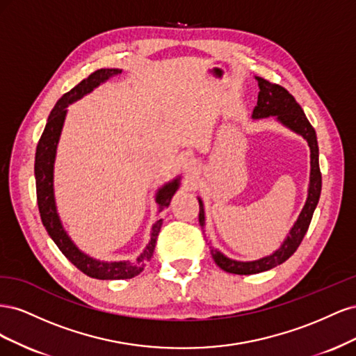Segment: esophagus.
Instances as JSON below:
<instances>
[{"label": "esophagus", "instance_id": "esophagus-1", "mask_svg": "<svg viewBox=\"0 0 356 356\" xmlns=\"http://www.w3.org/2000/svg\"><path fill=\"white\" fill-rule=\"evenodd\" d=\"M193 166H195V160H193L191 157L188 159H184V161H182V168H184V169H193Z\"/></svg>", "mask_w": 356, "mask_h": 356}]
</instances>
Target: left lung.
Returning <instances> with one entry per match:
<instances>
[{
    "mask_svg": "<svg viewBox=\"0 0 356 356\" xmlns=\"http://www.w3.org/2000/svg\"><path fill=\"white\" fill-rule=\"evenodd\" d=\"M255 79L258 81L260 92H258V101L252 111V118H266V117L273 115L279 123H282L285 127L291 129V131L301 135L306 139L310 148V181H309L307 199L303 209H301L297 221L294 222L293 229L289 230V234L282 242L281 248L276 250L273 254L263 257L260 260H255V261H236L221 254L218 250H215L213 246H209L211 255L213 258V261L217 263V266L221 267L224 272L234 273V275H254V273L266 272L286 261L288 258L297 251V248L300 246L301 241L305 238V234L309 229V224L312 221V217H314L316 204L319 202L321 187H322L316 134H315V129L309 123L305 111L301 110V106L297 104L294 96L291 95L286 89H284L282 86L270 83L261 77H255ZM199 208H200L199 222L203 230L204 209H203L202 199H199ZM204 238H207V236H204Z\"/></svg>",
    "mask_w": 356,
    "mask_h": 356,
    "instance_id": "8db88e82",
    "label": "left lung"
}]
</instances>
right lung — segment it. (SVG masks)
Listing matches in <instances>:
<instances>
[{"instance_id": "obj_1", "label": "right lung", "mask_w": 356, "mask_h": 356, "mask_svg": "<svg viewBox=\"0 0 356 356\" xmlns=\"http://www.w3.org/2000/svg\"><path fill=\"white\" fill-rule=\"evenodd\" d=\"M122 74V70L117 68H102L92 72L88 79L81 80L75 88L67 92L62 98L56 102L55 108L51 110L47 124L44 127L35 153V186H37V202L40 209V217L44 225L50 238L58 245L62 254L65 255L68 260L81 270L84 275H88L95 279H102V281H115V279H131L144 270L147 263L152 260L157 236L160 233L161 224L163 220H157L152 229V239L143 254L139 255L134 263L131 261H99L95 258L86 255L81 252L75 243L71 241L68 233L63 229L60 218L56 211V202H55V191H53V168H55V157H56V148L60 138V132L65 122L67 115V106L75 101L81 99L84 95L90 93L95 88L106 81L108 79L115 77V75ZM179 187V178L168 182L163 187L157 191L156 202L159 204L160 211L169 207L170 199L174 193ZM159 211V212H160Z\"/></svg>"}]
</instances>
